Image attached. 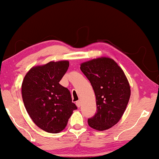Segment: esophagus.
<instances>
[{
	"mask_svg": "<svg viewBox=\"0 0 159 159\" xmlns=\"http://www.w3.org/2000/svg\"><path fill=\"white\" fill-rule=\"evenodd\" d=\"M76 105L77 106V107H80V105H81V102H80V100H78V101L76 102Z\"/></svg>",
	"mask_w": 159,
	"mask_h": 159,
	"instance_id": "obj_1",
	"label": "esophagus"
}]
</instances>
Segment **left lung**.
Wrapping results in <instances>:
<instances>
[{"label":"left lung","instance_id":"8db88e82","mask_svg":"<svg viewBox=\"0 0 159 159\" xmlns=\"http://www.w3.org/2000/svg\"><path fill=\"white\" fill-rule=\"evenodd\" d=\"M80 70L89 80L97 101V112L88 119L90 127L104 131L111 128L123 115L130 98V86L114 61L101 57L82 63Z\"/></svg>","mask_w":159,"mask_h":159}]
</instances>
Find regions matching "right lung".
Here are the masks:
<instances>
[{"instance_id":"right-lung-1","label":"right lung","mask_w":159,"mask_h":159,"mask_svg":"<svg viewBox=\"0 0 159 159\" xmlns=\"http://www.w3.org/2000/svg\"><path fill=\"white\" fill-rule=\"evenodd\" d=\"M68 61L50 62L29 70L22 84V97L29 116L39 128L56 134L67 126L77 109L70 90L60 84Z\"/></svg>"}]
</instances>
